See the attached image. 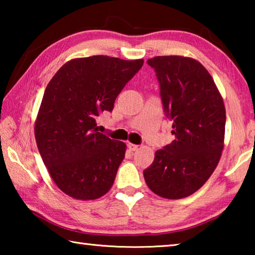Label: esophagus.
Returning a JSON list of instances; mask_svg holds the SVG:
<instances>
[{
  "label": "esophagus",
  "instance_id": "1",
  "mask_svg": "<svg viewBox=\"0 0 255 255\" xmlns=\"http://www.w3.org/2000/svg\"><path fill=\"white\" fill-rule=\"evenodd\" d=\"M127 146H128L129 150H131V152H135V150H137V149H138V147H139V146H138V145L131 144V143H129Z\"/></svg>",
  "mask_w": 255,
  "mask_h": 255
}]
</instances>
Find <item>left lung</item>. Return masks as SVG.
Masks as SVG:
<instances>
[{
  "instance_id": "left-lung-1",
  "label": "left lung",
  "mask_w": 255,
  "mask_h": 255,
  "mask_svg": "<svg viewBox=\"0 0 255 255\" xmlns=\"http://www.w3.org/2000/svg\"><path fill=\"white\" fill-rule=\"evenodd\" d=\"M147 64L156 73L163 109L175 138L156 150L144 178L159 197L181 199L200 189L217 166L224 147L225 107L213 77L197 60L156 56Z\"/></svg>"
}]
</instances>
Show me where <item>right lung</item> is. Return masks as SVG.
I'll return each instance as SVG.
<instances>
[{"mask_svg":"<svg viewBox=\"0 0 255 255\" xmlns=\"http://www.w3.org/2000/svg\"><path fill=\"white\" fill-rule=\"evenodd\" d=\"M143 64L103 55L76 58L47 85L34 136L42 162L66 195L93 200L114 184L126 145L99 132L96 119L112 111L116 98Z\"/></svg>","mask_w":255,"mask_h":255,"instance_id":"1","label":"right lung"}]
</instances>
